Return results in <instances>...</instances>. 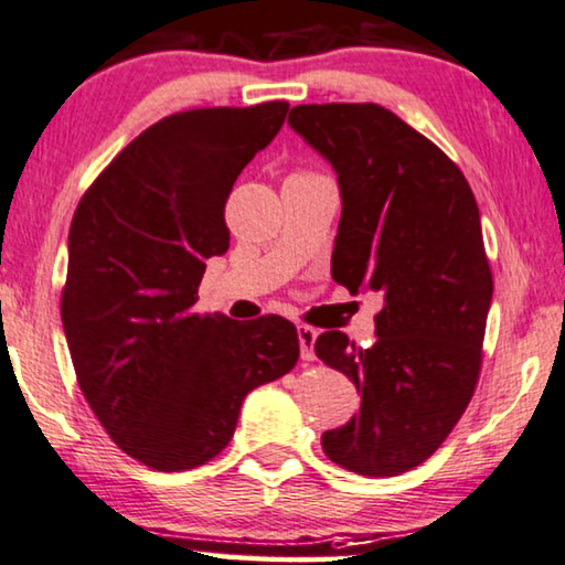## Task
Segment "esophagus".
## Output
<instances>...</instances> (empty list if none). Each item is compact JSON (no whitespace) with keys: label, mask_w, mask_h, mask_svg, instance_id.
<instances>
[{"label":"esophagus","mask_w":565,"mask_h":565,"mask_svg":"<svg viewBox=\"0 0 565 565\" xmlns=\"http://www.w3.org/2000/svg\"><path fill=\"white\" fill-rule=\"evenodd\" d=\"M316 339L318 331L310 329V326H298V343H300V359L302 362H313L316 359Z\"/></svg>","instance_id":"obj_1"}]
</instances>
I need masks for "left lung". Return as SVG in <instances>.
I'll return each instance as SVG.
<instances>
[{
    "label": "left lung",
    "instance_id": "1",
    "mask_svg": "<svg viewBox=\"0 0 565 565\" xmlns=\"http://www.w3.org/2000/svg\"><path fill=\"white\" fill-rule=\"evenodd\" d=\"M290 129L337 170L333 280L380 292L377 341L326 331L316 354L362 395L323 454L362 477H397L444 444L479 380L492 306L479 206L459 168L380 104H300Z\"/></svg>",
    "mask_w": 565,
    "mask_h": 565
}]
</instances>
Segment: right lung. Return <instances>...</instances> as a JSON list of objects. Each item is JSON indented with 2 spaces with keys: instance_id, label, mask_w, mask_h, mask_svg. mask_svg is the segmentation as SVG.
Segmentation results:
<instances>
[{
  "instance_id": "obj_1",
  "label": "right lung",
  "mask_w": 565,
  "mask_h": 565,
  "mask_svg": "<svg viewBox=\"0 0 565 565\" xmlns=\"http://www.w3.org/2000/svg\"><path fill=\"white\" fill-rule=\"evenodd\" d=\"M288 102L170 114L129 142L81 199L61 318L78 387L121 451L158 471L206 463L244 397L298 362L280 316L236 323L193 306L228 249L236 175L280 132Z\"/></svg>"
}]
</instances>
